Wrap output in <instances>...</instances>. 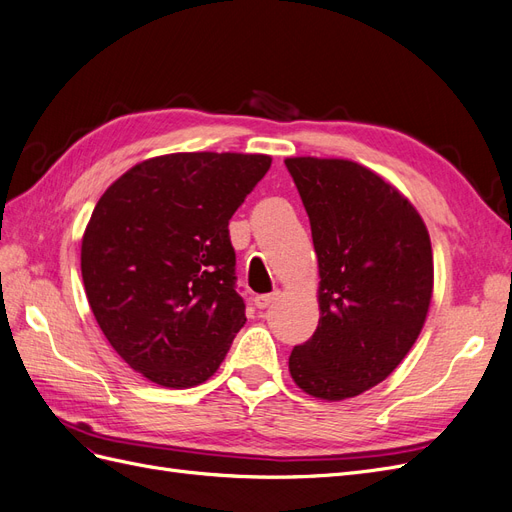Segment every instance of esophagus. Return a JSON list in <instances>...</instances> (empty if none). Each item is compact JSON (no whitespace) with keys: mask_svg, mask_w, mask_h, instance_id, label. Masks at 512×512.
I'll return each instance as SVG.
<instances>
[{"mask_svg":"<svg viewBox=\"0 0 512 512\" xmlns=\"http://www.w3.org/2000/svg\"><path fill=\"white\" fill-rule=\"evenodd\" d=\"M277 294L280 292H271V294H258V297L254 299V305L258 307V309H267L275 299H277Z\"/></svg>","mask_w":512,"mask_h":512,"instance_id":"34e87169","label":"esophagus"}]
</instances>
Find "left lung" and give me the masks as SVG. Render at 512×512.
Here are the masks:
<instances>
[{
    "label": "left lung",
    "mask_w": 512,
    "mask_h": 512,
    "mask_svg": "<svg viewBox=\"0 0 512 512\" xmlns=\"http://www.w3.org/2000/svg\"><path fill=\"white\" fill-rule=\"evenodd\" d=\"M312 226L320 320L294 346L290 376L339 401L382 382L414 346L431 301L433 256L421 215L369 168L288 158Z\"/></svg>",
    "instance_id": "1"
}]
</instances>
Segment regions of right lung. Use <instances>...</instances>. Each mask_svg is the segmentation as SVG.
Listing matches in <instances>:
<instances>
[{"label":"right lung","instance_id":"1","mask_svg":"<svg viewBox=\"0 0 512 512\" xmlns=\"http://www.w3.org/2000/svg\"><path fill=\"white\" fill-rule=\"evenodd\" d=\"M269 166V156L170 153L98 200L81 247L87 301L108 344L151 382H205L245 324L228 222Z\"/></svg>","mask_w":512,"mask_h":512}]
</instances>
